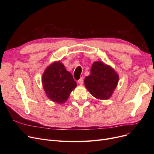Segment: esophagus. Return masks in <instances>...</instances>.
I'll return each instance as SVG.
<instances>
[{"label":"esophagus","instance_id":"obj_1","mask_svg":"<svg viewBox=\"0 0 154 154\" xmlns=\"http://www.w3.org/2000/svg\"><path fill=\"white\" fill-rule=\"evenodd\" d=\"M83 82H84V78H83V77H81V78H80V79L78 80V83H79L80 85L83 84Z\"/></svg>","mask_w":154,"mask_h":154}]
</instances>
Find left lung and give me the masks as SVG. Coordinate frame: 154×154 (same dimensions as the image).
I'll use <instances>...</instances> for the list:
<instances>
[{"label":"left lung","instance_id":"obj_1","mask_svg":"<svg viewBox=\"0 0 154 154\" xmlns=\"http://www.w3.org/2000/svg\"><path fill=\"white\" fill-rule=\"evenodd\" d=\"M90 73L84 80L87 89L96 99H109L119 82V75L116 72L108 65L96 61L92 64Z\"/></svg>","mask_w":154,"mask_h":154}]
</instances>
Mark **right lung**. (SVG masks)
<instances>
[{
  "instance_id": "add662e5",
  "label": "right lung",
  "mask_w": 154,
  "mask_h": 154,
  "mask_svg": "<svg viewBox=\"0 0 154 154\" xmlns=\"http://www.w3.org/2000/svg\"><path fill=\"white\" fill-rule=\"evenodd\" d=\"M42 85L47 97L60 104L66 102L77 83L63 64L56 61L45 70L42 75Z\"/></svg>"
}]
</instances>
